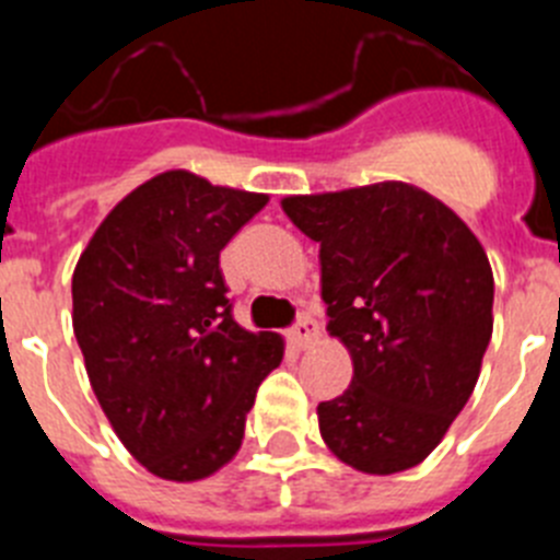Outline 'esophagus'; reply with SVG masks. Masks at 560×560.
<instances>
[{"label": "esophagus", "mask_w": 560, "mask_h": 560, "mask_svg": "<svg viewBox=\"0 0 560 560\" xmlns=\"http://www.w3.org/2000/svg\"><path fill=\"white\" fill-rule=\"evenodd\" d=\"M289 339L294 341L296 348H308L311 341L319 339V325H316L314 316H308V314L296 316L294 328L289 330Z\"/></svg>", "instance_id": "esophagus-1"}]
</instances>
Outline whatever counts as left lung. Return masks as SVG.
Masks as SVG:
<instances>
[{"label":"left lung","instance_id":"left-lung-1","mask_svg":"<svg viewBox=\"0 0 560 560\" xmlns=\"http://www.w3.org/2000/svg\"><path fill=\"white\" fill-rule=\"evenodd\" d=\"M319 244L328 330L353 381L316 407L341 463L398 474L434 452L477 387L493 334V271L457 212L407 182L289 196Z\"/></svg>","mask_w":560,"mask_h":560}]
</instances>
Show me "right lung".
Listing matches in <instances>:
<instances>
[{"label":"right lung","instance_id":"1","mask_svg":"<svg viewBox=\"0 0 560 560\" xmlns=\"http://www.w3.org/2000/svg\"><path fill=\"white\" fill-rule=\"evenodd\" d=\"M264 192L167 171L106 215L72 275V328L122 446L173 482L215 474L241 448L277 334L232 319L221 249L264 210Z\"/></svg>","mask_w":560,"mask_h":560}]
</instances>
